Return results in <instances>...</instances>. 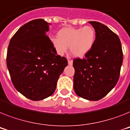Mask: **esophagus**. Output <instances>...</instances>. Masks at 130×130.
<instances>
[{"label": "esophagus", "instance_id": "1", "mask_svg": "<svg viewBox=\"0 0 130 130\" xmlns=\"http://www.w3.org/2000/svg\"><path fill=\"white\" fill-rule=\"evenodd\" d=\"M68 64L69 65H73V60L68 59Z\"/></svg>", "mask_w": 130, "mask_h": 130}]
</instances>
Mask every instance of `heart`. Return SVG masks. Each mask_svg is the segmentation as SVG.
I'll list each match as a JSON object with an SVG mask.
<instances>
[{
    "mask_svg": "<svg viewBox=\"0 0 130 130\" xmlns=\"http://www.w3.org/2000/svg\"><path fill=\"white\" fill-rule=\"evenodd\" d=\"M57 37L52 41L58 55H63L70 47L73 56L83 57L93 47L96 34L93 28L87 26L80 28H64L59 31Z\"/></svg>",
    "mask_w": 130,
    "mask_h": 130,
    "instance_id": "heart-1",
    "label": "heart"
}]
</instances>
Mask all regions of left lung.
<instances>
[{
	"label": "left lung",
	"mask_w": 130,
	"mask_h": 130,
	"mask_svg": "<svg viewBox=\"0 0 130 130\" xmlns=\"http://www.w3.org/2000/svg\"><path fill=\"white\" fill-rule=\"evenodd\" d=\"M96 32L93 47L85 58L73 60V87L78 96L99 100L116 86L123 61L120 40L107 26L89 22Z\"/></svg>",
	"instance_id": "left-lung-1"
}]
</instances>
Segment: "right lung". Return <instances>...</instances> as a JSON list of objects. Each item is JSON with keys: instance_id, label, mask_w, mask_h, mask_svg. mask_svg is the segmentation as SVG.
Here are the masks:
<instances>
[{"instance_id": "obj_1", "label": "right lung", "mask_w": 130, "mask_h": 130, "mask_svg": "<svg viewBox=\"0 0 130 130\" xmlns=\"http://www.w3.org/2000/svg\"><path fill=\"white\" fill-rule=\"evenodd\" d=\"M50 23L43 19L22 26L11 38L6 64L15 89L31 100H41L55 90L60 75L68 64L57 55L46 35Z\"/></svg>"}]
</instances>
